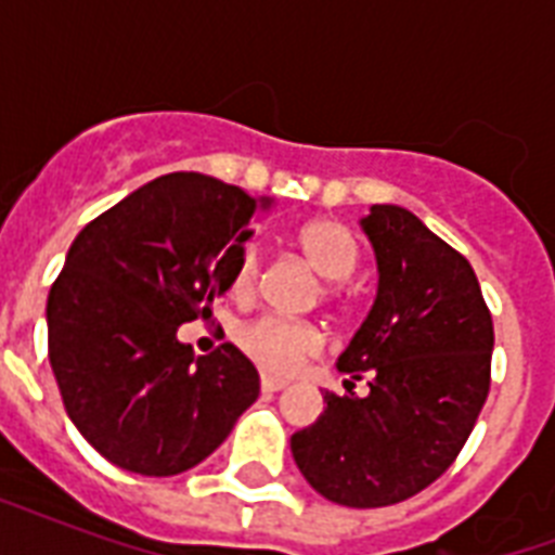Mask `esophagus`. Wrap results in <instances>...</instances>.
I'll use <instances>...</instances> for the list:
<instances>
[{
    "label": "esophagus",
    "instance_id": "obj_1",
    "mask_svg": "<svg viewBox=\"0 0 555 555\" xmlns=\"http://www.w3.org/2000/svg\"><path fill=\"white\" fill-rule=\"evenodd\" d=\"M282 388H287L285 379H276V377H268V374H261V391H264V395H273V391H282Z\"/></svg>",
    "mask_w": 555,
    "mask_h": 555
}]
</instances>
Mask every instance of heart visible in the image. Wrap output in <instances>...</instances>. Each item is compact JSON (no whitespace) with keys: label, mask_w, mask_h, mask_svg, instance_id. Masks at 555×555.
<instances>
[{"label":"heart","mask_w":555,"mask_h":555,"mask_svg":"<svg viewBox=\"0 0 555 555\" xmlns=\"http://www.w3.org/2000/svg\"><path fill=\"white\" fill-rule=\"evenodd\" d=\"M299 247L308 264L328 282L351 276L360 259L354 233L337 218H317L311 224H305L299 230ZM256 270H259V247L250 242L238 250V259L230 273V294H250L256 285ZM235 346L270 374H294L305 360L320 354L322 334L311 322L259 317L235 331Z\"/></svg>","instance_id":"1"}]
</instances>
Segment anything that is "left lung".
Returning <instances> with one entry per match:
<instances>
[{"label": "left lung", "mask_w": 555, "mask_h": 555, "mask_svg": "<svg viewBox=\"0 0 555 555\" xmlns=\"http://www.w3.org/2000/svg\"><path fill=\"white\" fill-rule=\"evenodd\" d=\"M360 227L377 296L337 369L369 379V395L325 391V412L296 431L291 452L322 499L369 509L447 473L490 391L495 337L473 264L414 212L371 204Z\"/></svg>", "instance_id": "8db88e82"}]
</instances>
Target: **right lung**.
<instances>
[{"label": "right lung", "mask_w": 555, "mask_h": 555, "mask_svg": "<svg viewBox=\"0 0 555 555\" xmlns=\"http://www.w3.org/2000/svg\"><path fill=\"white\" fill-rule=\"evenodd\" d=\"M270 207L218 178L172 172L68 247L48 294V360L77 431L126 473H186L256 403V365L230 343L195 357L178 325L212 317L250 218Z\"/></svg>", "instance_id": "1"}]
</instances>
